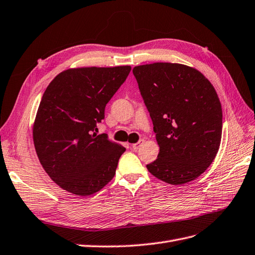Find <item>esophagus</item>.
Masks as SVG:
<instances>
[{"label":"esophagus","instance_id":"34e87169","mask_svg":"<svg viewBox=\"0 0 255 255\" xmlns=\"http://www.w3.org/2000/svg\"><path fill=\"white\" fill-rule=\"evenodd\" d=\"M143 142H144V140H143V139H140V140L138 141V142H136V143L132 144V148H133L134 150H138V149H139L140 146L142 145V143H143Z\"/></svg>","mask_w":255,"mask_h":255}]
</instances>
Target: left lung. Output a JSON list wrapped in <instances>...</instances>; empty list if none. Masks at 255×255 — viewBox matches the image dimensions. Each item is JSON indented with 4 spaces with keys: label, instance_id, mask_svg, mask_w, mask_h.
Returning a JSON list of instances; mask_svg holds the SVG:
<instances>
[{
    "label": "left lung",
    "instance_id": "left-lung-1",
    "mask_svg": "<svg viewBox=\"0 0 255 255\" xmlns=\"http://www.w3.org/2000/svg\"><path fill=\"white\" fill-rule=\"evenodd\" d=\"M133 74L159 145L148 170L171 185L197 179L213 163L221 141L222 110L213 85L181 64L137 66Z\"/></svg>",
    "mask_w": 255,
    "mask_h": 255
}]
</instances>
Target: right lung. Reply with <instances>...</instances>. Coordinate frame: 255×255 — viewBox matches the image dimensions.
Masks as SVG:
<instances>
[{"instance_id":"add662e5","label":"right lung","mask_w":255,"mask_h":255,"mask_svg":"<svg viewBox=\"0 0 255 255\" xmlns=\"http://www.w3.org/2000/svg\"><path fill=\"white\" fill-rule=\"evenodd\" d=\"M129 71V66L69 69L44 91L33 128L36 153L51 179L71 194H95L116 173L126 148L98 135L97 125Z\"/></svg>"}]
</instances>
